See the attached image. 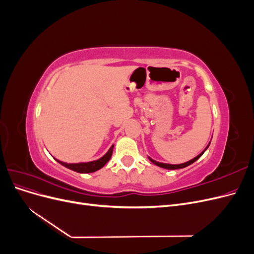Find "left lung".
<instances>
[{
    "label": "left lung",
    "instance_id": "1",
    "mask_svg": "<svg viewBox=\"0 0 254 254\" xmlns=\"http://www.w3.org/2000/svg\"><path fill=\"white\" fill-rule=\"evenodd\" d=\"M210 143H211V142H210ZM210 143L207 144V146L204 148V150H203L201 153H199V155H198L197 157H195L194 159H191V160L188 161V162L182 163V164H167V163H161V162H158V161L153 160V159H151V158H149V157H148V159L151 161V162H152L153 164H156L157 166H160V167H162V168H166V170H179V168H183V167H187V166L190 165L191 163H194L195 161H197L199 158H200V157L203 155V153H204V151L207 149V147H209V146H210Z\"/></svg>",
    "mask_w": 254,
    "mask_h": 254
}]
</instances>
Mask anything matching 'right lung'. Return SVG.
<instances>
[{
	"label": "right lung",
	"mask_w": 254,
	"mask_h": 254,
	"mask_svg": "<svg viewBox=\"0 0 254 254\" xmlns=\"http://www.w3.org/2000/svg\"><path fill=\"white\" fill-rule=\"evenodd\" d=\"M113 147L114 145H112L111 147L109 148V150L107 151L105 155L99 158L97 160L94 161H90V162H80V163H65L63 162V161H59L57 159H55L57 162H59L61 165L65 166L68 170H72L74 172H77V173H82V174H87V173H94L98 170H101V168L108 162L110 160L111 156H112V151H113Z\"/></svg>",
	"instance_id": "add662e5"
}]
</instances>
